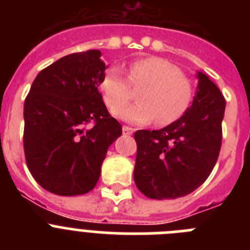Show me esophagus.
Instances as JSON below:
<instances>
[{
	"label": "esophagus",
	"instance_id": "1",
	"mask_svg": "<svg viewBox=\"0 0 250 250\" xmlns=\"http://www.w3.org/2000/svg\"><path fill=\"white\" fill-rule=\"evenodd\" d=\"M123 134L125 136H130L134 134V129L130 126H123Z\"/></svg>",
	"mask_w": 250,
	"mask_h": 250
}]
</instances>
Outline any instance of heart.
I'll list each match as a JSON object with an SVG mask.
<instances>
[{
  "mask_svg": "<svg viewBox=\"0 0 250 250\" xmlns=\"http://www.w3.org/2000/svg\"><path fill=\"white\" fill-rule=\"evenodd\" d=\"M127 80L133 88H140L138 103L121 106L131 97V88L121 68L111 66L104 72L100 90L112 114L130 124H147L155 119L159 126H165L180 119L190 106L194 86L179 67L160 57H146L130 63ZM120 105V108L117 106Z\"/></svg>",
  "mask_w": 250,
  "mask_h": 250,
  "instance_id": "heart-1",
  "label": "heart"
}]
</instances>
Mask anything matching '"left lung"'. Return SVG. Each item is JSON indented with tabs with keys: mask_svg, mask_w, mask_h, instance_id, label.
<instances>
[{
	"mask_svg": "<svg viewBox=\"0 0 250 250\" xmlns=\"http://www.w3.org/2000/svg\"><path fill=\"white\" fill-rule=\"evenodd\" d=\"M193 104L182 118L160 130L135 132L134 180L151 199H176L193 193L210 175L222 146L225 99L205 74Z\"/></svg>",
	"mask_w": 250,
	"mask_h": 250,
	"instance_id": "1",
	"label": "left lung"
}]
</instances>
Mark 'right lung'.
Segmentation results:
<instances>
[{
    "label": "right lung",
    "mask_w": 250,
    "mask_h": 250,
    "mask_svg": "<svg viewBox=\"0 0 250 250\" xmlns=\"http://www.w3.org/2000/svg\"><path fill=\"white\" fill-rule=\"evenodd\" d=\"M100 57L99 50L61 57L40 71L25 100L26 164L50 193L92 190L107 149L123 131L98 90L106 70Z\"/></svg>",
    "instance_id": "add662e5"
}]
</instances>
